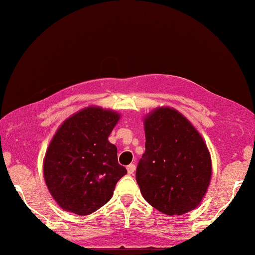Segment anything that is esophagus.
Masks as SVG:
<instances>
[{
  "label": "esophagus",
  "mask_w": 255,
  "mask_h": 255,
  "mask_svg": "<svg viewBox=\"0 0 255 255\" xmlns=\"http://www.w3.org/2000/svg\"><path fill=\"white\" fill-rule=\"evenodd\" d=\"M127 171H128V174H129V175H133L134 171H135V165H134V164L128 165L127 166Z\"/></svg>",
  "instance_id": "obj_1"
}]
</instances>
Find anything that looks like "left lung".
<instances>
[{
	"label": "left lung",
	"instance_id": "8db88e82",
	"mask_svg": "<svg viewBox=\"0 0 255 255\" xmlns=\"http://www.w3.org/2000/svg\"><path fill=\"white\" fill-rule=\"evenodd\" d=\"M145 153L136 182L151 206L168 216L197 209L209 189L211 154L204 137L180 111L158 107L144 118Z\"/></svg>",
	"mask_w": 255,
	"mask_h": 255
}]
</instances>
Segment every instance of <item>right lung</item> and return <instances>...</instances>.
<instances>
[{"mask_svg": "<svg viewBox=\"0 0 255 255\" xmlns=\"http://www.w3.org/2000/svg\"><path fill=\"white\" fill-rule=\"evenodd\" d=\"M121 119L115 110L91 105L66 119L52 136L43 160L51 197L64 211L86 216L110 200L127 170L108 136Z\"/></svg>", "mask_w": 255, "mask_h": 255, "instance_id": "add662e5", "label": "right lung"}]
</instances>
